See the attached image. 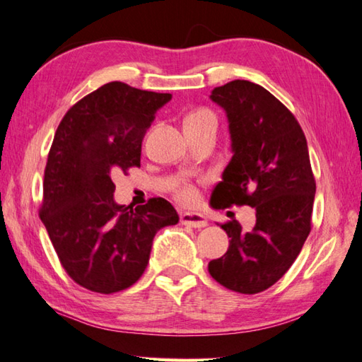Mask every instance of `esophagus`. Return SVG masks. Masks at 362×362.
<instances>
[{
    "mask_svg": "<svg viewBox=\"0 0 362 362\" xmlns=\"http://www.w3.org/2000/svg\"><path fill=\"white\" fill-rule=\"evenodd\" d=\"M180 219L182 225H189V227L194 228H204L208 225V221L204 219V216L199 213H182Z\"/></svg>",
    "mask_w": 362,
    "mask_h": 362,
    "instance_id": "esophagus-1",
    "label": "esophagus"
}]
</instances>
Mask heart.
<instances>
[{
  "mask_svg": "<svg viewBox=\"0 0 362 362\" xmlns=\"http://www.w3.org/2000/svg\"><path fill=\"white\" fill-rule=\"evenodd\" d=\"M199 119H214L213 115H211L208 110H197L187 115L186 121H199ZM184 121V122H186ZM176 197H178V200L182 203H192L197 200V192L192 186H189V184H184L178 189V192H176Z\"/></svg>",
  "mask_w": 362,
  "mask_h": 362,
  "instance_id": "1",
  "label": "heart"
}]
</instances>
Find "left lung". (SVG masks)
<instances>
[{"instance_id": "left-lung-1", "label": "left lung", "mask_w": 362, "mask_h": 362, "mask_svg": "<svg viewBox=\"0 0 362 362\" xmlns=\"http://www.w3.org/2000/svg\"><path fill=\"white\" fill-rule=\"evenodd\" d=\"M209 99L227 115L233 153L211 204H247L257 222L249 231L238 221L223 223L228 250L208 271L225 288L255 295L290 269L310 233L315 180L308 141L288 108L260 85L233 80Z\"/></svg>"}]
</instances>
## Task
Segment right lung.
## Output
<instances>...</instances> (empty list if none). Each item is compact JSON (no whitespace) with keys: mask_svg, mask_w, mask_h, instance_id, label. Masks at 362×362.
Masks as SVG:
<instances>
[{"mask_svg":"<svg viewBox=\"0 0 362 362\" xmlns=\"http://www.w3.org/2000/svg\"><path fill=\"white\" fill-rule=\"evenodd\" d=\"M172 94L110 81L61 119L44 173L40 221L75 282L117 293L146 269L158 231L180 222L172 203L151 199L129 209L113 199V172L140 165L141 141Z\"/></svg>","mask_w":362,"mask_h":362,"instance_id":"right-lung-1","label":"right lung"}]
</instances>
